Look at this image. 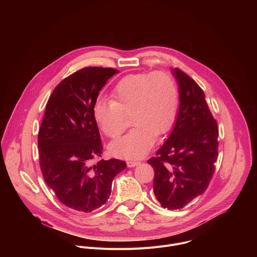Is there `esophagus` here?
<instances>
[{"label": "esophagus", "mask_w": 257, "mask_h": 257, "mask_svg": "<svg viewBox=\"0 0 257 257\" xmlns=\"http://www.w3.org/2000/svg\"><path fill=\"white\" fill-rule=\"evenodd\" d=\"M139 164H140V162H137V161H128V162H127V166H128L129 168L136 167V166H138Z\"/></svg>", "instance_id": "esophagus-1"}]
</instances>
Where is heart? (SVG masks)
Instances as JSON below:
<instances>
[{"instance_id":"1","label":"heart","mask_w":257,"mask_h":257,"mask_svg":"<svg viewBox=\"0 0 257 257\" xmlns=\"http://www.w3.org/2000/svg\"><path fill=\"white\" fill-rule=\"evenodd\" d=\"M179 101L178 85L165 71L128 74L117 82L112 99H97L93 118L100 130L118 138L127 127L126 116L135 126L127 135L109 144V153L123 159H139L154 146L157 134L172 126Z\"/></svg>"}]
</instances>
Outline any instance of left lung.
Segmentation results:
<instances>
[{"mask_svg":"<svg viewBox=\"0 0 257 257\" xmlns=\"http://www.w3.org/2000/svg\"><path fill=\"white\" fill-rule=\"evenodd\" d=\"M180 107L169 138L148 163L155 170L154 192L164 208L180 209L208 187L218 153V128L200 86L176 68Z\"/></svg>","mask_w":257,"mask_h":257,"instance_id":"left-lung-1","label":"left lung"}]
</instances>
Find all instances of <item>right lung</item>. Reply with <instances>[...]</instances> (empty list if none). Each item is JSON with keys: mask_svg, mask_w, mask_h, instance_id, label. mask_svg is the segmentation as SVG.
<instances>
[{"mask_svg": "<svg viewBox=\"0 0 257 257\" xmlns=\"http://www.w3.org/2000/svg\"><path fill=\"white\" fill-rule=\"evenodd\" d=\"M119 71L85 67L63 79L52 92L39 131L40 167L47 185L66 206L90 212L102 206L126 163L100 157L102 144L93 104L107 79Z\"/></svg>", "mask_w": 257, "mask_h": 257, "instance_id": "right-lung-1", "label": "right lung"}]
</instances>
